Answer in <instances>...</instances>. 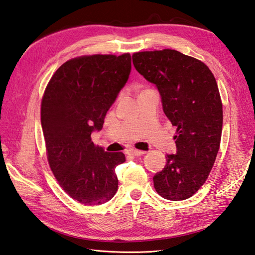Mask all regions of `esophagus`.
I'll return each mask as SVG.
<instances>
[{
	"label": "esophagus",
	"mask_w": 255,
	"mask_h": 255,
	"mask_svg": "<svg viewBox=\"0 0 255 255\" xmlns=\"http://www.w3.org/2000/svg\"><path fill=\"white\" fill-rule=\"evenodd\" d=\"M128 154L132 155V156H142V155L145 154V151H143V150H137V149H129V150L128 151Z\"/></svg>",
	"instance_id": "obj_1"
}]
</instances>
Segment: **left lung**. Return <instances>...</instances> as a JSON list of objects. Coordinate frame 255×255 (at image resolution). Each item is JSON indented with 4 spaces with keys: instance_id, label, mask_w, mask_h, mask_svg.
<instances>
[{
    "instance_id": "obj_1",
    "label": "left lung",
    "mask_w": 255,
    "mask_h": 255,
    "mask_svg": "<svg viewBox=\"0 0 255 255\" xmlns=\"http://www.w3.org/2000/svg\"><path fill=\"white\" fill-rule=\"evenodd\" d=\"M135 69L159 90L162 109L173 127L177 154L154 175L158 194L170 201L189 199L205 183L216 160L223 129V104L208 66L171 49L133 55Z\"/></svg>"
}]
</instances>
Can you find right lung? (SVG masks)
<instances>
[{"mask_svg":"<svg viewBox=\"0 0 255 255\" xmlns=\"http://www.w3.org/2000/svg\"><path fill=\"white\" fill-rule=\"evenodd\" d=\"M131 72V55L93 54L71 59L49 81L41 100V127L51 171L73 200L100 205L118 190L116 167L123 152L92 140Z\"/></svg>","mask_w":255,"mask_h":255,"instance_id":"add662e5","label":"right lung"}]
</instances>
